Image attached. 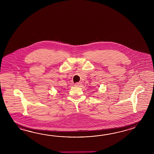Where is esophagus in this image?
I'll return each mask as SVG.
<instances>
[{
    "mask_svg": "<svg viewBox=\"0 0 154 154\" xmlns=\"http://www.w3.org/2000/svg\"><path fill=\"white\" fill-rule=\"evenodd\" d=\"M82 82H76L75 84V86H81L82 85Z\"/></svg>",
    "mask_w": 154,
    "mask_h": 154,
    "instance_id": "obj_1",
    "label": "esophagus"
}]
</instances>
